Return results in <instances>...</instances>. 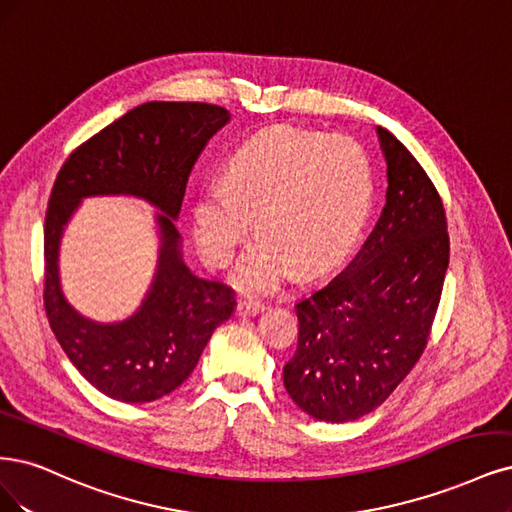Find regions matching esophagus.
Returning <instances> with one entry per match:
<instances>
[{
    "instance_id": "esophagus-1",
    "label": "esophagus",
    "mask_w": 512,
    "mask_h": 512,
    "mask_svg": "<svg viewBox=\"0 0 512 512\" xmlns=\"http://www.w3.org/2000/svg\"><path fill=\"white\" fill-rule=\"evenodd\" d=\"M264 309L260 301H252V298H243V301L237 303V313L239 315H256Z\"/></svg>"
}]
</instances>
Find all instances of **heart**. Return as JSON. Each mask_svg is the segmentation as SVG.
I'll list each match as a JSON object with an SVG mask.
<instances>
[{
    "instance_id": "obj_1",
    "label": "heart",
    "mask_w": 512,
    "mask_h": 512,
    "mask_svg": "<svg viewBox=\"0 0 512 512\" xmlns=\"http://www.w3.org/2000/svg\"><path fill=\"white\" fill-rule=\"evenodd\" d=\"M373 192V165L354 137L271 127L231 154L222 182L201 188L195 239L211 267H224L258 213L262 239L239 260L235 281L267 292L292 267L313 275L337 262L360 235Z\"/></svg>"
}]
</instances>
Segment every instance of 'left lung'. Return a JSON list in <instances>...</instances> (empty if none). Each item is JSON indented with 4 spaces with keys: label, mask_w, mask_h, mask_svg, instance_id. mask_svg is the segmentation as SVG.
<instances>
[{
    "label": "left lung",
    "mask_w": 512,
    "mask_h": 512,
    "mask_svg": "<svg viewBox=\"0 0 512 512\" xmlns=\"http://www.w3.org/2000/svg\"><path fill=\"white\" fill-rule=\"evenodd\" d=\"M377 133L390 184L381 218L356 258L296 303L298 345L284 366L290 398L332 424L375 411L411 373L449 267L434 182L390 131Z\"/></svg>",
    "instance_id": "left-lung-1"
}]
</instances>
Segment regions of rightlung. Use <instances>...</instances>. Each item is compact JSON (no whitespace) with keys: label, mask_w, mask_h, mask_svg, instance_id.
<instances>
[{"label":"right lung","mask_w":512,"mask_h":512,"mask_svg":"<svg viewBox=\"0 0 512 512\" xmlns=\"http://www.w3.org/2000/svg\"><path fill=\"white\" fill-rule=\"evenodd\" d=\"M231 114L201 101H150L86 139L63 163L44 220V309L67 358L105 396L152 402L195 370L216 326L233 313L231 288L192 275L180 258V214L188 175L209 137ZM137 194L166 211L159 217L162 258L145 305L120 325H95L58 288V241L80 198Z\"/></svg>","instance_id":"1"}]
</instances>
